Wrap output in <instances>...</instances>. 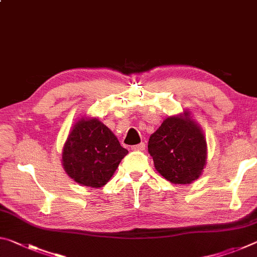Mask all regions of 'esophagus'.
<instances>
[{"instance_id":"1","label":"esophagus","mask_w":257,"mask_h":257,"mask_svg":"<svg viewBox=\"0 0 257 257\" xmlns=\"http://www.w3.org/2000/svg\"><path fill=\"white\" fill-rule=\"evenodd\" d=\"M132 150L134 151H144L145 150V143H139L137 145L132 146Z\"/></svg>"}]
</instances>
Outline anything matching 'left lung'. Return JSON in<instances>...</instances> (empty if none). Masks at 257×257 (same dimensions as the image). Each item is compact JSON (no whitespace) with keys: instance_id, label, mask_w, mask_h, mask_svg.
<instances>
[{"instance_id":"obj_1","label":"left lung","mask_w":257,"mask_h":257,"mask_svg":"<svg viewBox=\"0 0 257 257\" xmlns=\"http://www.w3.org/2000/svg\"><path fill=\"white\" fill-rule=\"evenodd\" d=\"M206 139L189 113L169 116L149 141V153L161 176L172 184L198 179L206 163Z\"/></svg>"}]
</instances>
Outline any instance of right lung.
<instances>
[{
  "label": "right lung",
  "mask_w": 257,
  "mask_h": 257,
  "mask_svg": "<svg viewBox=\"0 0 257 257\" xmlns=\"http://www.w3.org/2000/svg\"><path fill=\"white\" fill-rule=\"evenodd\" d=\"M128 151L98 119H80L73 125L62 150V165L78 184L103 187L111 179Z\"/></svg>",
  "instance_id": "add662e5"
}]
</instances>
